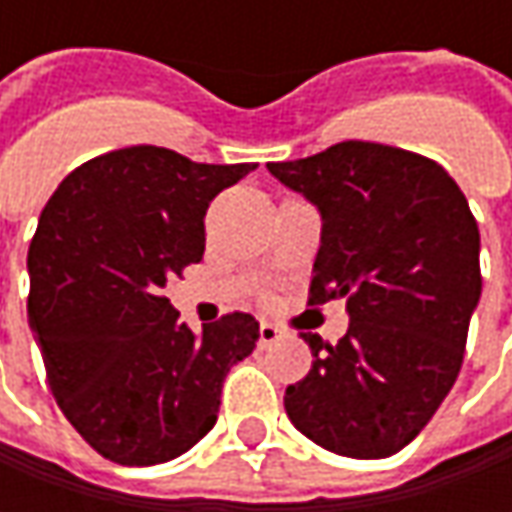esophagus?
Returning a JSON list of instances; mask_svg holds the SVG:
<instances>
[{"label": "esophagus", "instance_id": "obj_1", "mask_svg": "<svg viewBox=\"0 0 512 512\" xmlns=\"http://www.w3.org/2000/svg\"><path fill=\"white\" fill-rule=\"evenodd\" d=\"M282 339V330L276 325H270V322H262V327H259V342L265 344H273V342H279Z\"/></svg>", "mask_w": 512, "mask_h": 512}]
</instances>
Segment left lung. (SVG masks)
<instances>
[{
	"mask_svg": "<svg viewBox=\"0 0 512 512\" xmlns=\"http://www.w3.org/2000/svg\"><path fill=\"white\" fill-rule=\"evenodd\" d=\"M267 170L322 213L310 305L347 302L336 344L302 333L313 367L290 384L299 433L350 459L413 442L462 370L482 296L479 225L433 159L379 142H339Z\"/></svg>",
	"mask_w": 512,
	"mask_h": 512,
	"instance_id": "8db88e82",
	"label": "left lung"
}]
</instances>
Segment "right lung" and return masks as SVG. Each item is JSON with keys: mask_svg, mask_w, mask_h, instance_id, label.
<instances>
[{"mask_svg": "<svg viewBox=\"0 0 512 512\" xmlns=\"http://www.w3.org/2000/svg\"><path fill=\"white\" fill-rule=\"evenodd\" d=\"M256 165H199L156 145L110 150L62 179L28 250V322L76 433L110 462L182 456L219 416L227 370L259 322L227 313L196 336L162 296L205 253L207 205Z\"/></svg>", "mask_w": 512, "mask_h": 512, "instance_id": "1", "label": "right lung"}]
</instances>
